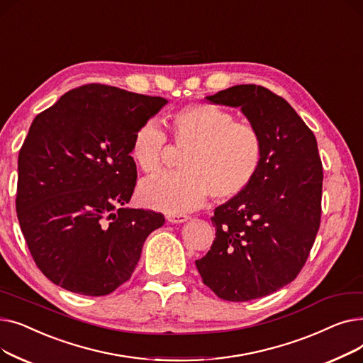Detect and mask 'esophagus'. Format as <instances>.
<instances>
[{
  "mask_svg": "<svg viewBox=\"0 0 363 363\" xmlns=\"http://www.w3.org/2000/svg\"><path fill=\"white\" fill-rule=\"evenodd\" d=\"M166 219H167V222H170V223H182V222H186V220L189 219V216H186V215L169 213V215H166Z\"/></svg>",
  "mask_w": 363,
  "mask_h": 363,
  "instance_id": "obj_1",
  "label": "esophagus"
}]
</instances>
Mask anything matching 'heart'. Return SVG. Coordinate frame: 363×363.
Listing matches in <instances>:
<instances>
[{
    "instance_id": "obj_1",
    "label": "heart",
    "mask_w": 363,
    "mask_h": 363,
    "mask_svg": "<svg viewBox=\"0 0 363 363\" xmlns=\"http://www.w3.org/2000/svg\"><path fill=\"white\" fill-rule=\"evenodd\" d=\"M172 140L185 148L181 172H167L145 179L140 201L167 213L193 211L208 196L226 203L242 196L259 175L264 144L259 129L235 121L225 108L211 103H191L170 114ZM167 137L156 121L141 123L132 135L130 157L152 174L163 163Z\"/></svg>"
}]
</instances>
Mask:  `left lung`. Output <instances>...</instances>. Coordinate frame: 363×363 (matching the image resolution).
Here are the masks:
<instances>
[{
    "mask_svg": "<svg viewBox=\"0 0 363 363\" xmlns=\"http://www.w3.org/2000/svg\"><path fill=\"white\" fill-rule=\"evenodd\" d=\"M206 100L240 107L264 144L257 178L215 208L216 238L196 260L218 297L249 301L290 284L306 263L320 223L322 162L313 132L268 88L235 85Z\"/></svg>",
    "mask_w": 363,
    "mask_h": 363,
    "instance_id": "1",
    "label": "left lung"
}]
</instances>
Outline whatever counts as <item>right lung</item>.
Segmentation results:
<instances>
[{"label": "right lung", "instance_id": "right-lung-1", "mask_svg": "<svg viewBox=\"0 0 363 363\" xmlns=\"http://www.w3.org/2000/svg\"><path fill=\"white\" fill-rule=\"evenodd\" d=\"M166 103L88 84L33 119L18 152L17 219L36 266L62 289L113 293L164 223L162 213L123 206L137 184L133 132Z\"/></svg>", "mask_w": 363, "mask_h": 363}]
</instances>
